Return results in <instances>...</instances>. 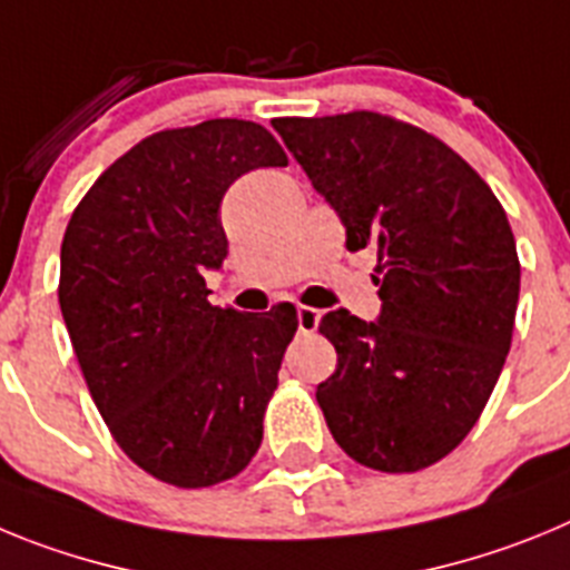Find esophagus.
Returning a JSON list of instances; mask_svg holds the SVG:
<instances>
[{"label": "esophagus", "mask_w": 570, "mask_h": 570, "mask_svg": "<svg viewBox=\"0 0 570 570\" xmlns=\"http://www.w3.org/2000/svg\"><path fill=\"white\" fill-rule=\"evenodd\" d=\"M296 320H299L302 334H314L316 325H320V311L308 308V305H299V308H296Z\"/></svg>", "instance_id": "34e87169"}]
</instances>
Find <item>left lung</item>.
Wrapping results in <instances>:
<instances>
[{"label": "left lung", "instance_id": "left-lung-1", "mask_svg": "<svg viewBox=\"0 0 570 570\" xmlns=\"http://www.w3.org/2000/svg\"><path fill=\"white\" fill-rule=\"evenodd\" d=\"M271 125L347 248L380 256V320L340 308L320 322L336 347V371L316 385L331 434L374 471L434 465L476 425L511 347L520 259L505 210L460 154L391 116Z\"/></svg>", "mask_w": 570, "mask_h": 570}]
</instances>
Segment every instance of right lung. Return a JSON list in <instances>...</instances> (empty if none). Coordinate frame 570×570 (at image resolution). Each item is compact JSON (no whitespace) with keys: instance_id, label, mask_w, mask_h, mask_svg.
<instances>
[{"instance_id":"right-lung-1","label":"right lung","mask_w":570,"mask_h":570,"mask_svg":"<svg viewBox=\"0 0 570 570\" xmlns=\"http://www.w3.org/2000/svg\"><path fill=\"white\" fill-rule=\"evenodd\" d=\"M245 119L159 130L119 156L70 216L59 308L116 445L176 488L225 482L254 460L296 308L210 305L228 256L219 205L254 168H282Z\"/></svg>"}]
</instances>
